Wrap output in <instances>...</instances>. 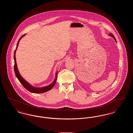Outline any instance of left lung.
I'll return each instance as SVG.
<instances>
[{
	"mask_svg": "<svg viewBox=\"0 0 133 133\" xmlns=\"http://www.w3.org/2000/svg\"><path fill=\"white\" fill-rule=\"evenodd\" d=\"M109 35H110V36H111V37H112L113 38H114V39L115 40V41H116V38L115 37V36H114V35H113V34H112V33H110V34H109Z\"/></svg>",
	"mask_w": 133,
	"mask_h": 133,
	"instance_id": "obj_1",
	"label": "left lung"
}]
</instances>
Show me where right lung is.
<instances>
[{
	"label": "right lung",
	"instance_id": "obj_1",
	"mask_svg": "<svg viewBox=\"0 0 133 133\" xmlns=\"http://www.w3.org/2000/svg\"><path fill=\"white\" fill-rule=\"evenodd\" d=\"M25 35V34H24L23 35H22L18 41L17 46H16V49H15V50L14 51V72H15V75L16 76V77L17 78V79H18L19 82L21 83V84L23 86V87L26 89H27L28 91H29V92H32V93H44V92H47L48 91H49L50 90H51V89L53 87V86L55 84V83H56V80H57V73H58L57 72L56 74V77H55V79L54 81H53V82L52 83V84H51L50 85H48L47 86H46V87H42V88H35V87H32L29 83L27 82L25 80L21 77V76L19 74L18 70V69H17V64H16V58H15V52H16V49L17 48V47H18V44H19L20 40Z\"/></svg>",
	"mask_w": 133,
	"mask_h": 133
}]
</instances>
